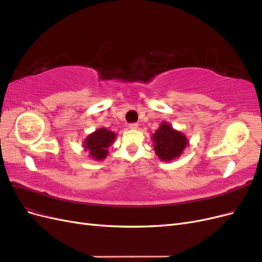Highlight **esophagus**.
Instances as JSON below:
<instances>
[{
    "label": "esophagus",
    "mask_w": 262,
    "mask_h": 262,
    "mask_svg": "<svg viewBox=\"0 0 262 262\" xmlns=\"http://www.w3.org/2000/svg\"><path fill=\"white\" fill-rule=\"evenodd\" d=\"M138 123H130L129 124V129H131V130H136V129H138Z\"/></svg>",
    "instance_id": "obj_1"
}]
</instances>
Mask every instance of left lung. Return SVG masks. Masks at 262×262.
<instances>
[{
	"mask_svg": "<svg viewBox=\"0 0 262 262\" xmlns=\"http://www.w3.org/2000/svg\"><path fill=\"white\" fill-rule=\"evenodd\" d=\"M154 150L163 162H171L180 157L189 145V140L184 133L175 130L166 121H163L152 136Z\"/></svg>",
	"mask_w": 262,
	"mask_h": 262,
	"instance_id": "obj_1",
	"label": "left lung"
}]
</instances>
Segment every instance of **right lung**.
<instances>
[{"mask_svg": "<svg viewBox=\"0 0 262 262\" xmlns=\"http://www.w3.org/2000/svg\"><path fill=\"white\" fill-rule=\"evenodd\" d=\"M116 137V133L109 131L107 128H99L84 140V150L89 152V156L92 160H105L108 155V147L114 143Z\"/></svg>", "mask_w": 262, "mask_h": 262, "instance_id": "add662e5", "label": "right lung"}]
</instances>
